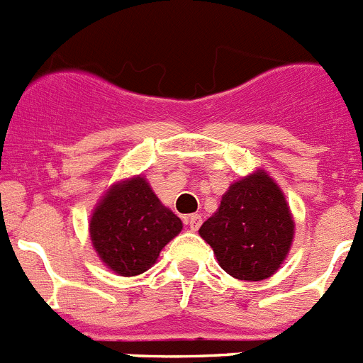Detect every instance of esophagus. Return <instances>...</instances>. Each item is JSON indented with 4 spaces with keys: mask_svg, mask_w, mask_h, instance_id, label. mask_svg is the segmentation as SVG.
I'll return each mask as SVG.
<instances>
[{
    "mask_svg": "<svg viewBox=\"0 0 363 363\" xmlns=\"http://www.w3.org/2000/svg\"><path fill=\"white\" fill-rule=\"evenodd\" d=\"M186 224H188V228L191 231H197L199 228H201V224H202V217L199 213L189 215V217L186 218Z\"/></svg>",
    "mask_w": 363,
    "mask_h": 363,
    "instance_id": "1",
    "label": "esophagus"
}]
</instances>
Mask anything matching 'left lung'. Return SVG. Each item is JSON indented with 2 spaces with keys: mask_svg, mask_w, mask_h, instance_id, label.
I'll return each mask as SVG.
<instances>
[{
  "mask_svg": "<svg viewBox=\"0 0 363 363\" xmlns=\"http://www.w3.org/2000/svg\"><path fill=\"white\" fill-rule=\"evenodd\" d=\"M199 235L228 275L255 282L280 269L291 250L295 218L275 179L257 168L231 182Z\"/></svg>",
  "mask_w": 363,
  "mask_h": 363,
  "instance_id": "left-lung-1",
  "label": "left lung"
}]
</instances>
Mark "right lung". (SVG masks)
<instances>
[{
  "label": "right lung",
  "mask_w": 363,
  "mask_h": 363,
  "mask_svg": "<svg viewBox=\"0 0 363 363\" xmlns=\"http://www.w3.org/2000/svg\"><path fill=\"white\" fill-rule=\"evenodd\" d=\"M182 220L166 208L143 175L113 182L94 208L90 240L101 262L119 277H135L157 262Z\"/></svg>",
  "instance_id": "1"
}]
</instances>
